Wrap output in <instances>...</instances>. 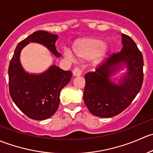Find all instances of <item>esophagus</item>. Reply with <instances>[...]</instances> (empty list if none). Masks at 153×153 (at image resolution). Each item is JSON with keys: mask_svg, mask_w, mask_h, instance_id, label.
<instances>
[{"mask_svg": "<svg viewBox=\"0 0 153 153\" xmlns=\"http://www.w3.org/2000/svg\"><path fill=\"white\" fill-rule=\"evenodd\" d=\"M81 70L79 69V68H75V69H73V71H72V74H73V75L75 77H77V76H80V75H81Z\"/></svg>", "mask_w": 153, "mask_h": 153, "instance_id": "obj_1", "label": "esophagus"}]
</instances>
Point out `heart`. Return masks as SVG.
Returning <instances> with one entry per match:
<instances>
[{
  "label": "heart",
  "mask_w": 153,
  "mask_h": 153,
  "mask_svg": "<svg viewBox=\"0 0 153 153\" xmlns=\"http://www.w3.org/2000/svg\"><path fill=\"white\" fill-rule=\"evenodd\" d=\"M109 44L102 42L98 38H83L76 40L72 44V50L75 55L80 59L91 60L92 66H99L105 60L108 52ZM64 55L69 60H74L72 51L66 49Z\"/></svg>",
  "instance_id": "1"
}]
</instances>
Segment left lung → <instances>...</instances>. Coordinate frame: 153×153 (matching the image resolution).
<instances>
[{
    "label": "left lung",
    "instance_id": "left-lung-1",
    "mask_svg": "<svg viewBox=\"0 0 153 153\" xmlns=\"http://www.w3.org/2000/svg\"><path fill=\"white\" fill-rule=\"evenodd\" d=\"M121 52L111 55L95 72L85 75L84 101L92 115L111 118L131 104L142 86L143 60L141 52L128 35L122 34ZM125 68L118 82L111 76Z\"/></svg>",
    "mask_w": 153,
    "mask_h": 153
}]
</instances>
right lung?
I'll list each match as a JSON object with an SVG mask.
<instances>
[{"instance_id": "1", "label": "right lung", "mask_w": 153, "mask_h": 153, "mask_svg": "<svg viewBox=\"0 0 153 153\" xmlns=\"http://www.w3.org/2000/svg\"><path fill=\"white\" fill-rule=\"evenodd\" d=\"M58 36L46 31H37L19 43L9 66V85L12 101L27 116L34 120L50 118L58 109L60 92L69 82L72 74L55 65L39 74L29 73L21 65V50L29 43L47 47L55 56L61 57L55 43Z\"/></svg>"}]
</instances>
